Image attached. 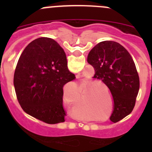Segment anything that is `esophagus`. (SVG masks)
I'll return each mask as SVG.
<instances>
[{
    "mask_svg": "<svg viewBox=\"0 0 152 152\" xmlns=\"http://www.w3.org/2000/svg\"><path fill=\"white\" fill-rule=\"evenodd\" d=\"M77 78H79V76H77Z\"/></svg>",
    "mask_w": 152,
    "mask_h": 152,
    "instance_id": "obj_1",
    "label": "esophagus"
}]
</instances>
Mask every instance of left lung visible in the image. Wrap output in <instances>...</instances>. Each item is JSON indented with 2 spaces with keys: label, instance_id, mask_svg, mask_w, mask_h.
<instances>
[{
  "label": "left lung",
  "instance_id": "left-lung-1",
  "mask_svg": "<svg viewBox=\"0 0 152 152\" xmlns=\"http://www.w3.org/2000/svg\"><path fill=\"white\" fill-rule=\"evenodd\" d=\"M87 62L94 67L96 79L110 89L114 101L112 122L129 115L135 104L140 79L135 64L128 50L114 41H103L89 53Z\"/></svg>",
  "mask_w": 152,
  "mask_h": 152
}]
</instances>
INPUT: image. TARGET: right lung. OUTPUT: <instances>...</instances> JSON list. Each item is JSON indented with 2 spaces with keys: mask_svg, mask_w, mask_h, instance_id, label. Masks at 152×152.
<instances>
[{
  "mask_svg": "<svg viewBox=\"0 0 152 152\" xmlns=\"http://www.w3.org/2000/svg\"><path fill=\"white\" fill-rule=\"evenodd\" d=\"M76 79L67 68L62 48L55 40L40 37L28 44L19 58L14 86L25 113L49 124L65 121L63 87Z\"/></svg>",
  "mask_w": 152,
  "mask_h": 152,
  "instance_id": "obj_1",
  "label": "right lung"
}]
</instances>
